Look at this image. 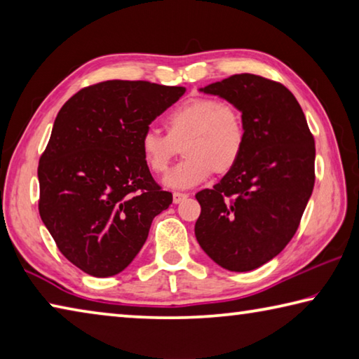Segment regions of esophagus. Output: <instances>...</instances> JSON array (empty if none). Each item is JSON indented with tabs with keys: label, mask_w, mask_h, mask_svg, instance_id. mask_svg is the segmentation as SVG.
<instances>
[{
	"label": "esophagus",
	"mask_w": 359,
	"mask_h": 359,
	"mask_svg": "<svg viewBox=\"0 0 359 359\" xmlns=\"http://www.w3.org/2000/svg\"><path fill=\"white\" fill-rule=\"evenodd\" d=\"M187 198H188V194H187V193H179V191H175V193L172 194V201H174V204H179V203L184 201V199H187Z\"/></svg>",
	"instance_id": "obj_1"
}]
</instances>
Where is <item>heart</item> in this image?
I'll use <instances>...</instances> for the list:
<instances>
[{"label":"heart","instance_id":"heart-1","mask_svg":"<svg viewBox=\"0 0 359 359\" xmlns=\"http://www.w3.org/2000/svg\"><path fill=\"white\" fill-rule=\"evenodd\" d=\"M166 135L149 128L139 139L142 160L154 174H165L180 147L187 156L165 177L175 190L201 184L212 172L226 174L238 165L245 145V121L229 101L191 98L172 109Z\"/></svg>","mask_w":359,"mask_h":359}]
</instances>
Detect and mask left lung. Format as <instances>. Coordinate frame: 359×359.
<instances>
[{"label": "left lung", "mask_w": 359, "mask_h": 359, "mask_svg": "<svg viewBox=\"0 0 359 359\" xmlns=\"http://www.w3.org/2000/svg\"><path fill=\"white\" fill-rule=\"evenodd\" d=\"M201 92L238 106L245 145L238 165L196 193L194 234L218 266L247 272L293 239L315 184V141L293 93L271 79L234 74Z\"/></svg>", "instance_id": "1"}]
</instances>
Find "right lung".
<instances>
[{"instance_id": "add662e5", "label": "right lung", "mask_w": 359, "mask_h": 359, "mask_svg": "<svg viewBox=\"0 0 359 359\" xmlns=\"http://www.w3.org/2000/svg\"><path fill=\"white\" fill-rule=\"evenodd\" d=\"M184 87L106 81L71 96L39 158V215L58 250L87 274L111 277L147 241L172 194L151 177L139 139Z\"/></svg>"}]
</instances>
